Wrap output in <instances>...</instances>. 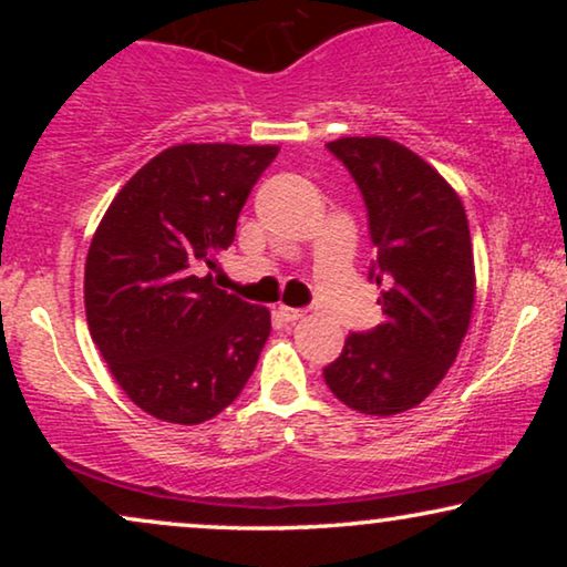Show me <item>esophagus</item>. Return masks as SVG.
I'll list each match as a JSON object with an SVG mask.
<instances>
[{
  "label": "esophagus",
  "mask_w": 567,
  "mask_h": 567,
  "mask_svg": "<svg viewBox=\"0 0 567 567\" xmlns=\"http://www.w3.org/2000/svg\"><path fill=\"white\" fill-rule=\"evenodd\" d=\"M278 317H281L284 322H297V320H301V317H305V312H301V309L281 305V307H278Z\"/></svg>",
  "instance_id": "1"
}]
</instances>
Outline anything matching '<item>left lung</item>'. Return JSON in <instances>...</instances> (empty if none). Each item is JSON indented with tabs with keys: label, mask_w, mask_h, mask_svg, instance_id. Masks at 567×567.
<instances>
[{
	"label": "left lung",
	"mask_w": 567,
	"mask_h": 567,
	"mask_svg": "<svg viewBox=\"0 0 567 567\" xmlns=\"http://www.w3.org/2000/svg\"><path fill=\"white\" fill-rule=\"evenodd\" d=\"M328 150L348 167L377 247L369 278L386 286L384 322L351 332L324 384L363 415L421 405L456 361L475 307V258L462 198L423 157L386 136H346Z\"/></svg>",
	"instance_id": "obj_1"
}]
</instances>
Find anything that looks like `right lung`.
Segmentation results:
<instances>
[{"label": "right lung", "mask_w": 567, "mask_h": 567, "mask_svg": "<svg viewBox=\"0 0 567 567\" xmlns=\"http://www.w3.org/2000/svg\"><path fill=\"white\" fill-rule=\"evenodd\" d=\"M278 146L177 144L118 190L84 262L90 336L121 390L159 421L198 425L237 400L270 312L216 289V255Z\"/></svg>", "instance_id": "add662e5"}]
</instances>
